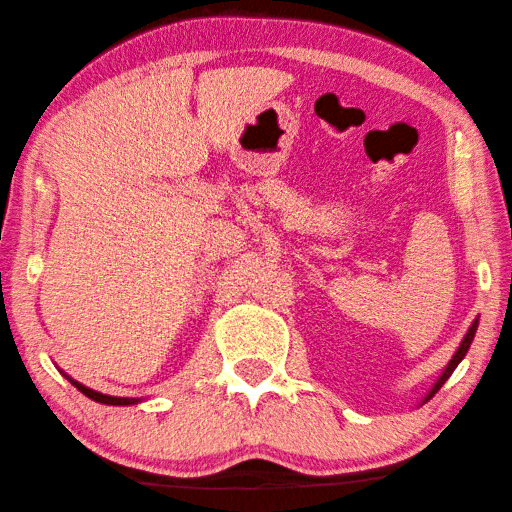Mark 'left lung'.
I'll return each mask as SVG.
<instances>
[{
    "mask_svg": "<svg viewBox=\"0 0 512 512\" xmlns=\"http://www.w3.org/2000/svg\"><path fill=\"white\" fill-rule=\"evenodd\" d=\"M477 324H479V320H475V322H472V327L468 329V333H466V338H463L461 340V345H459V349H457V353H454V356H452V360L448 362V367H445L443 369V374L439 376V380H436V383H434V387H432V392L430 394H427V398H425V401H430V398L436 394V392H439V389L445 385V380H448L450 376H452V371L454 369H457V365H459V362L463 360V356H466V353H468V349H470V345H472V338H475V333H477Z\"/></svg>",
    "mask_w": 512,
    "mask_h": 512,
    "instance_id": "1",
    "label": "left lung"
}]
</instances>
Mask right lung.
Listing matches in <instances>:
<instances>
[{
    "label": "right lung",
    "mask_w": 512,
    "mask_h": 512,
    "mask_svg": "<svg viewBox=\"0 0 512 512\" xmlns=\"http://www.w3.org/2000/svg\"><path fill=\"white\" fill-rule=\"evenodd\" d=\"M69 378V376H67ZM71 380V385H76L82 394H85L87 398H91V401H96V403H105V405H134V403H138V398H118V396H107V394H100V392H94V389H89V387H85V385H80L78 380H73V378H69Z\"/></svg>",
    "instance_id": "obj_1"
}]
</instances>
